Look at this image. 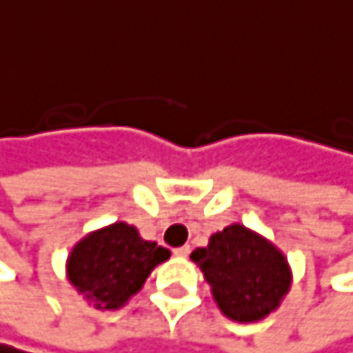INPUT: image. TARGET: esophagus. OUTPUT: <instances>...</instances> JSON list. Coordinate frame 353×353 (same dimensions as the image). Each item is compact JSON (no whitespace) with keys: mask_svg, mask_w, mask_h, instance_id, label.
<instances>
[{"mask_svg":"<svg viewBox=\"0 0 353 353\" xmlns=\"http://www.w3.org/2000/svg\"><path fill=\"white\" fill-rule=\"evenodd\" d=\"M188 253H190V245H184V247L173 249V255H175V257H188Z\"/></svg>","mask_w":353,"mask_h":353,"instance_id":"34e87169","label":"esophagus"}]
</instances>
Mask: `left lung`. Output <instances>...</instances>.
Returning a JSON list of instances; mask_svg holds the SVG:
<instances>
[{"label": "left lung", "instance_id": "obj_1", "mask_svg": "<svg viewBox=\"0 0 353 353\" xmlns=\"http://www.w3.org/2000/svg\"><path fill=\"white\" fill-rule=\"evenodd\" d=\"M190 257L203 270L219 310L239 322L265 318L291 287L283 253L241 223L213 234Z\"/></svg>", "mask_w": 353, "mask_h": 353}]
</instances>
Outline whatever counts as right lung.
I'll use <instances>...</instances> for the list:
<instances>
[{
	"label": "right lung",
	"instance_id": "obj_1",
	"mask_svg": "<svg viewBox=\"0 0 353 353\" xmlns=\"http://www.w3.org/2000/svg\"><path fill=\"white\" fill-rule=\"evenodd\" d=\"M169 251L142 241L134 225L117 221L92 232L68 257V281L102 310H117L136 295Z\"/></svg>",
	"mask_w": 353,
	"mask_h": 353
}]
</instances>
